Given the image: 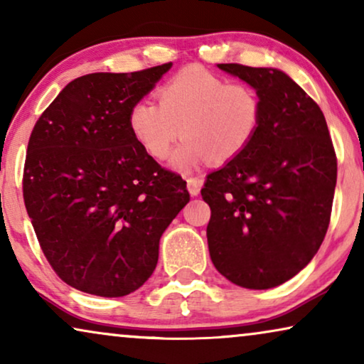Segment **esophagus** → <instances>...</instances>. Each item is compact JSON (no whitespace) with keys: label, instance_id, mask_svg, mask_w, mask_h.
Returning <instances> with one entry per match:
<instances>
[{"label":"esophagus","instance_id":"34e87169","mask_svg":"<svg viewBox=\"0 0 364 364\" xmlns=\"http://www.w3.org/2000/svg\"><path fill=\"white\" fill-rule=\"evenodd\" d=\"M200 186H202L200 178H197V177L187 178V188H188V192H191V196H198V193H200Z\"/></svg>","mask_w":364,"mask_h":364}]
</instances>
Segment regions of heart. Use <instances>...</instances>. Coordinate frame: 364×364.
<instances>
[{"instance_id":"1","label":"heart","mask_w":364,"mask_h":364,"mask_svg":"<svg viewBox=\"0 0 364 364\" xmlns=\"http://www.w3.org/2000/svg\"><path fill=\"white\" fill-rule=\"evenodd\" d=\"M262 122V99L245 82H228L200 66L183 68L159 89V104L139 99L127 126L147 156L164 161L173 144L187 137L172 156L178 171H192L212 159L227 164L242 156Z\"/></svg>"}]
</instances>
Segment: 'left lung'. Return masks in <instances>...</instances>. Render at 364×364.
<instances>
[{
	"instance_id": "obj_1",
	"label": "left lung",
	"mask_w": 364,
	"mask_h": 364,
	"mask_svg": "<svg viewBox=\"0 0 364 364\" xmlns=\"http://www.w3.org/2000/svg\"><path fill=\"white\" fill-rule=\"evenodd\" d=\"M257 89L262 122L247 151L208 173V252L227 280L252 290L303 270L330 225L336 154L321 109L285 73L218 64Z\"/></svg>"
}]
</instances>
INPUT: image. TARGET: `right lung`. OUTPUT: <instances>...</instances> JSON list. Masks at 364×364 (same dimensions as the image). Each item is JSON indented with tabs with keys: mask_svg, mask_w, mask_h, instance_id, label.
I'll list each match as a JSON object with an SVG mask.
<instances>
[{
	"mask_svg": "<svg viewBox=\"0 0 364 364\" xmlns=\"http://www.w3.org/2000/svg\"><path fill=\"white\" fill-rule=\"evenodd\" d=\"M172 63L74 79L34 124L23 197L56 275L89 295L136 291L159 260V240L191 200L186 181L144 152L127 112Z\"/></svg>",
	"mask_w": 364,
	"mask_h": 364,
	"instance_id": "obj_1",
	"label": "right lung"
}]
</instances>
